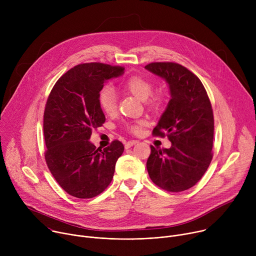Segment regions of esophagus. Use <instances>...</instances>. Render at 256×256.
<instances>
[{
  "instance_id": "esophagus-1",
  "label": "esophagus",
  "mask_w": 256,
  "mask_h": 256,
  "mask_svg": "<svg viewBox=\"0 0 256 256\" xmlns=\"http://www.w3.org/2000/svg\"><path fill=\"white\" fill-rule=\"evenodd\" d=\"M138 142L136 140H130V142H126V144H124V147H126V149H130V147H132L134 144H136Z\"/></svg>"
}]
</instances>
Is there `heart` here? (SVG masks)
<instances>
[{"label":"heart","mask_w":256,"mask_h":256,"mask_svg":"<svg viewBox=\"0 0 256 256\" xmlns=\"http://www.w3.org/2000/svg\"><path fill=\"white\" fill-rule=\"evenodd\" d=\"M122 87L128 92L132 93L138 99L144 101L151 109H158L164 102V96L162 94L152 95L153 83L142 76H130L124 83ZM98 102L102 112L108 116H112L116 112L118 98L114 89L112 86L104 87L98 95ZM144 122H138L128 126V130L134 134H138L142 130Z\"/></svg>","instance_id":"heart-1"}]
</instances>
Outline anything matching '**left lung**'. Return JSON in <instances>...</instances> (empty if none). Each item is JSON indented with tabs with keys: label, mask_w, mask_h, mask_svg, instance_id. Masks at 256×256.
<instances>
[{
	"label": "left lung",
	"mask_w": 256,
	"mask_h": 256,
	"mask_svg": "<svg viewBox=\"0 0 256 256\" xmlns=\"http://www.w3.org/2000/svg\"><path fill=\"white\" fill-rule=\"evenodd\" d=\"M164 79L171 98L155 136L167 134L171 147L151 146L147 161L150 178L156 186L171 192L192 188L206 173L212 158L214 116L210 101L200 80L176 62H151L144 66Z\"/></svg>",
	"instance_id": "left-lung-1"
}]
</instances>
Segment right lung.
<instances>
[{
    "instance_id": "obj_1",
    "label": "right lung",
    "mask_w": 256,
    "mask_h": 256,
    "mask_svg": "<svg viewBox=\"0 0 256 256\" xmlns=\"http://www.w3.org/2000/svg\"><path fill=\"white\" fill-rule=\"evenodd\" d=\"M124 68L101 62L78 64L54 84L44 116L48 167L60 188L78 198L100 194L114 178L124 153L120 140L97 149L89 140L105 116L98 102L104 83L122 76Z\"/></svg>"
}]
</instances>
